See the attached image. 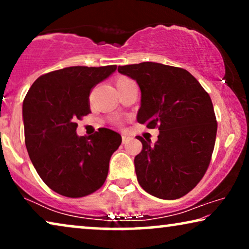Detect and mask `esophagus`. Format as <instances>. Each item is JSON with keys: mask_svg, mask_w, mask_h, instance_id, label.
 <instances>
[{"mask_svg": "<svg viewBox=\"0 0 249 249\" xmlns=\"http://www.w3.org/2000/svg\"><path fill=\"white\" fill-rule=\"evenodd\" d=\"M130 141H131L130 136H128L127 134L122 135V142H124V144H127V142H130Z\"/></svg>", "mask_w": 249, "mask_h": 249, "instance_id": "1", "label": "esophagus"}]
</instances>
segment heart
Here are the masks:
<instances>
[{
  "mask_svg": "<svg viewBox=\"0 0 249 249\" xmlns=\"http://www.w3.org/2000/svg\"><path fill=\"white\" fill-rule=\"evenodd\" d=\"M122 79H125V78H120V79H119V80H122ZM119 80H118V81H119Z\"/></svg>",
  "mask_w": 249,
  "mask_h": 249,
  "instance_id": "1",
  "label": "heart"
}]
</instances>
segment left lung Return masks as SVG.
I'll list each match as a JSON object with an SVG mask.
<instances>
[{"label":"left lung","instance_id":"left-lung-1","mask_svg":"<svg viewBox=\"0 0 249 249\" xmlns=\"http://www.w3.org/2000/svg\"><path fill=\"white\" fill-rule=\"evenodd\" d=\"M118 71L141 88L137 121L160 130L155 144L137 138L142 144L135 158L139 185L158 198L185 196L205 175L215 144L217 124L210 95L181 68L142 62Z\"/></svg>","mask_w":249,"mask_h":249}]
</instances>
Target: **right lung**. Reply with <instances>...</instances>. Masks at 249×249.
I'll return each instance as SVG.
<instances>
[{"label":"right lung","instance_id":"1","mask_svg":"<svg viewBox=\"0 0 249 249\" xmlns=\"http://www.w3.org/2000/svg\"><path fill=\"white\" fill-rule=\"evenodd\" d=\"M117 66L68 67L37 78L22 104L25 142L37 173L60 195L78 198L100 189L121 136L100 128L78 136L77 120L90 112L91 88Z\"/></svg>","mask_w":249,"mask_h":249}]
</instances>
